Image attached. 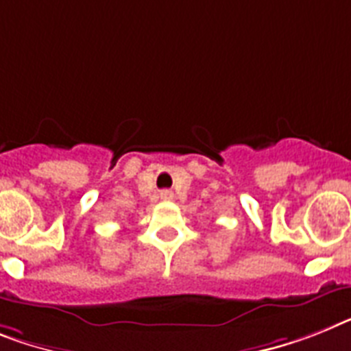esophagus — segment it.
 <instances>
[{
	"label": "esophagus",
	"mask_w": 351,
	"mask_h": 351,
	"mask_svg": "<svg viewBox=\"0 0 351 351\" xmlns=\"http://www.w3.org/2000/svg\"><path fill=\"white\" fill-rule=\"evenodd\" d=\"M172 197H173V193L170 192V190H163V192H161V199H165V201H170Z\"/></svg>",
	"instance_id": "34e87169"
}]
</instances>
